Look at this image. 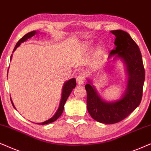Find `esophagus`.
<instances>
[{"mask_svg":"<svg viewBox=\"0 0 151 151\" xmlns=\"http://www.w3.org/2000/svg\"><path fill=\"white\" fill-rule=\"evenodd\" d=\"M84 82V77L83 75H79L77 77V83L79 84V85H82Z\"/></svg>","mask_w":151,"mask_h":151,"instance_id":"obj_1","label":"esophagus"}]
</instances>
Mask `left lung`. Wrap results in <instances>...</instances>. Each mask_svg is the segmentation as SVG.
<instances>
[{"label":"left lung","mask_w":151,"mask_h":151,"mask_svg":"<svg viewBox=\"0 0 151 151\" xmlns=\"http://www.w3.org/2000/svg\"><path fill=\"white\" fill-rule=\"evenodd\" d=\"M115 36V48L110 52L108 58L122 59L125 63L128 76L126 92L119 100L108 102L96 92L91 82L85 86L87 92V108L92 119L103 124H115L125 119L133 112L142 101L145 79L142 54L137 43L127 32L112 30Z\"/></svg>","instance_id":"8db88e82"}]
</instances>
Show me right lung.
Segmentation results:
<instances>
[{"label": "right lung", "instance_id": "1", "mask_svg": "<svg viewBox=\"0 0 151 151\" xmlns=\"http://www.w3.org/2000/svg\"><path fill=\"white\" fill-rule=\"evenodd\" d=\"M36 34H37V32L36 31H32V32H30L29 33L26 34L25 36H23V37L21 38V39L19 40V41H18V43H17V45H16L14 49V51L13 52L15 51L16 49L19 47V46L21 45V43H23V42H25V41H27L28 39H29V38H31L33 37V36H35ZM12 56H11V59H12ZM76 86V79L73 78V79H71L70 80H68V81H66L65 83H64L63 85V91H62V95H61V102H60V104H59V107L58 108L57 111L56 113L55 114V115L52 116V118H50V119L47 120V121L44 122H42V123H38L37 124H41V125H45V124H50V123H52V122H55L57 120L58 118L61 115V114L63 113V108H64V105H65L66 101H67L68 96L71 93V92L72 91V90H73V88H75ZM11 101H12V105L14 106V108H15L14 107V105L13 102H12V100L11 99Z\"/></svg>", "mask_w": 151, "mask_h": 151}]
</instances>
